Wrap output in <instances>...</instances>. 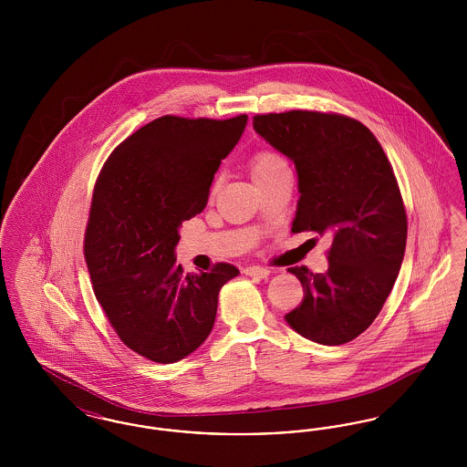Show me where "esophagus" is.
I'll return each instance as SVG.
<instances>
[{
  "label": "esophagus",
  "instance_id": "1",
  "mask_svg": "<svg viewBox=\"0 0 467 467\" xmlns=\"http://www.w3.org/2000/svg\"><path fill=\"white\" fill-rule=\"evenodd\" d=\"M244 273L248 276H257V278H266L267 275L271 273L267 267L263 266H248L244 267Z\"/></svg>",
  "mask_w": 467,
  "mask_h": 467
}]
</instances>
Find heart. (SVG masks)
<instances>
[{"label": "heart", "mask_w": 467, "mask_h": 467, "mask_svg": "<svg viewBox=\"0 0 467 467\" xmlns=\"http://www.w3.org/2000/svg\"><path fill=\"white\" fill-rule=\"evenodd\" d=\"M248 168H250V175L254 182H259L263 178L271 177L278 171H284V170H289V164L285 161V157L275 150H259L255 152L250 162H248ZM213 191H215V185H213Z\"/></svg>", "instance_id": "heart-1"}]
</instances>
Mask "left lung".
Segmentation results:
<instances>
[{
    "instance_id": "left-lung-1",
    "label": "left lung",
    "mask_w": 467,
    "mask_h": 467,
    "mask_svg": "<svg viewBox=\"0 0 467 467\" xmlns=\"http://www.w3.org/2000/svg\"><path fill=\"white\" fill-rule=\"evenodd\" d=\"M254 128L296 164L301 198L292 233L333 238L327 273L289 267L305 297L285 320L315 343H348L373 324L400 273L408 219L398 178L377 136L352 117L265 113Z\"/></svg>"
}]
</instances>
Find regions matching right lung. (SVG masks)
I'll list each match as a JSON object with an SVG mask.
<instances>
[{"instance_id": "obj_1", "label": "right lung", "mask_w": 467, "mask_h": 467, "mask_svg": "<svg viewBox=\"0 0 467 467\" xmlns=\"http://www.w3.org/2000/svg\"><path fill=\"white\" fill-rule=\"evenodd\" d=\"M246 120L159 117L115 147L98 175L84 255L111 329L138 356L170 364L192 354L212 333L219 290L240 273L219 263L185 275L175 246Z\"/></svg>"}]
</instances>
